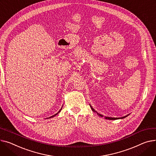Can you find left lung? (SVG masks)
Wrapping results in <instances>:
<instances>
[{
  "mask_svg": "<svg viewBox=\"0 0 156 156\" xmlns=\"http://www.w3.org/2000/svg\"><path fill=\"white\" fill-rule=\"evenodd\" d=\"M90 107H91V106H90ZM91 110H92L93 112H96V111H95L94 109H93L91 107ZM98 115H100V117H103V115H100V114H98ZM128 115H126V116H125V117H121V118H112V117H105V119H108V120H117V119H123V118H126V117H127Z\"/></svg>",
  "mask_w": 156,
  "mask_h": 156,
  "instance_id": "8db88e82",
  "label": "left lung"
}]
</instances>
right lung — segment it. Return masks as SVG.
Here are the masks:
<instances>
[{"instance_id": "obj_1", "label": "right lung", "mask_w": 156, "mask_h": 156, "mask_svg": "<svg viewBox=\"0 0 156 156\" xmlns=\"http://www.w3.org/2000/svg\"><path fill=\"white\" fill-rule=\"evenodd\" d=\"M61 109H60V110H59V112H58V113H56V114H55V115H53V116H52V117H49V119H50V118H51V117H55V115H57V114H58V113H59V112H60V111H61Z\"/></svg>"}]
</instances>
